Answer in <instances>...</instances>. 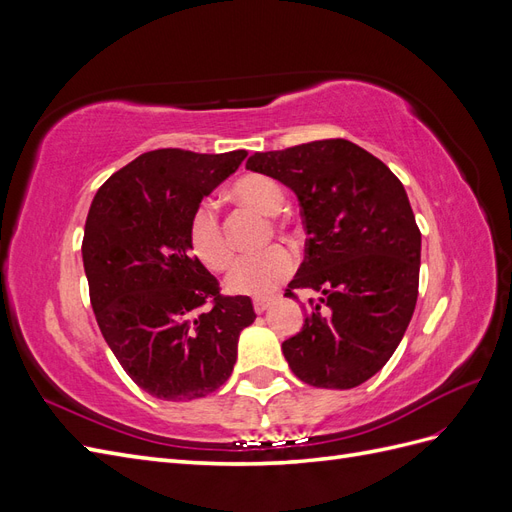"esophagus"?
<instances>
[{
	"instance_id": "obj_1",
	"label": "esophagus",
	"mask_w": 512,
	"mask_h": 512,
	"mask_svg": "<svg viewBox=\"0 0 512 512\" xmlns=\"http://www.w3.org/2000/svg\"><path fill=\"white\" fill-rule=\"evenodd\" d=\"M273 305V299H254V312L262 314L265 309H269Z\"/></svg>"
}]
</instances>
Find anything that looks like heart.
<instances>
[{"mask_svg":"<svg viewBox=\"0 0 512 512\" xmlns=\"http://www.w3.org/2000/svg\"><path fill=\"white\" fill-rule=\"evenodd\" d=\"M232 196L239 203L256 209L258 213L275 215L282 209L284 194L280 183L275 179L247 173L232 185ZM188 245L200 265L213 273H222L230 267L232 250L224 237L218 209L205 200L200 203L188 224ZM294 256L282 245L269 247V250L241 258L226 277V288L232 294H247V297H267V294L280 288L294 273Z\"/></svg>","mask_w":512,"mask_h":512,"instance_id":"obj_1","label":"heart"}]
</instances>
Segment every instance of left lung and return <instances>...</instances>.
I'll use <instances>...</instances> for the list:
<instances>
[{"mask_svg":"<svg viewBox=\"0 0 512 512\" xmlns=\"http://www.w3.org/2000/svg\"><path fill=\"white\" fill-rule=\"evenodd\" d=\"M245 168L297 194L305 260L286 288L309 299L282 344L292 374L316 389H354L386 365L418 297L421 230L391 168L346 138L254 153Z\"/></svg>","mask_w":512,"mask_h":512,"instance_id":"8db88e82","label":"left lung"}]
</instances>
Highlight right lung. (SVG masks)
I'll use <instances>...</instances> for the list:
<instances>
[{"mask_svg": "<svg viewBox=\"0 0 512 512\" xmlns=\"http://www.w3.org/2000/svg\"><path fill=\"white\" fill-rule=\"evenodd\" d=\"M245 156L147 151L108 177L89 207L83 265L98 327L126 374L158 399L220 389L239 333L256 318L252 299L220 294L188 245L194 209Z\"/></svg>", "mask_w": 512, "mask_h": 512, "instance_id": "obj_1", "label": "right lung"}]
</instances>
